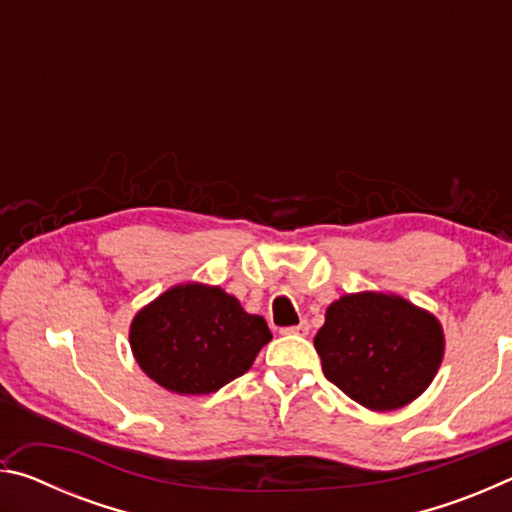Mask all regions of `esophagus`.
<instances>
[{
    "label": "esophagus",
    "instance_id": "obj_1",
    "mask_svg": "<svg viewBox=\"0 0 512 512\" xmlns=\"http://www.w3.org/2000/svg\"><path fill=\"white\" fill-rule=\"evenodd\" d=\"M280 332H282V334H298V336H307V334H309V323H307V320H300L298 325L282 327Z\"/></svg>",
    "mask_w": 512,
    "mask_h": 512
}]
</instances>
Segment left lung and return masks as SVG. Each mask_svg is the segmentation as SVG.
<instances>
[{"mask_svg": "<svg viewBox=\"0 0 512 512\" xmlns=\"http://www.w3.org/2000/svg\"><path fill=\"white\" fill-rule=\"evenodd\" d=\"M314 348L334 386L372 411H391L431 384L445 339L427 311L368 291L329 305Z\"/></svg>", "mask_w": 512, "mask_h": 512, "instance_id": "1", "label": "left lung"}]
</instances>
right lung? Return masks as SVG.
<instances>
[{"label": "right lung", "instance_id": "1", "mask_svg": "<svg viewBox=\"0 0 512 512\" xmlns=\"http://www.w3.org/2000/svg\"><path fill=\"white\" fill-rule=\"evenodd\" d=\"M271 329L219 287L169 289L135 316L131 348L140 368L167 391L207 395L253 366Z\"/></svg>", "mask_w": 512, "mask_h": 512}]
</instances>
